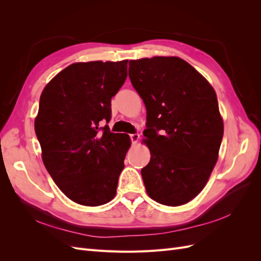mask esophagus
Returning a JSON list of instances; mask_svg holds the SVG:
<instances>
[{"mask_svg": "<svg viewBox=\"0 0 261 261\" xmlns=\"http://www.w3.org/2000/svg\"><path fill=\"white\" fill-rule=\"evenodd\" d=\"M129 138L132 140V143L135 144V143H137L138 139H139V134H130Z\"/></svg>", "mask_w": 261, "mask_h": 261, "instance_id": "esophagus-1", "label": "esophagus"}]
</instances>
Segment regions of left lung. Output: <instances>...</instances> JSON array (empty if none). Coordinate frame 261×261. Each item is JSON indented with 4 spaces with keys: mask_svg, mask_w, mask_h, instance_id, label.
Masks as SVG:
<instances>
[{
    "mask_svg": "<svg viewBox=\"0 0 261 261\" xmlns=\"http://www.w3.org/2000/svg\"><path fill=\"white\" fill-rule=\"evenodd\" d=\"M132 85L147 109L144 130L151 158L141 176L148 195L180 206L206 186L218 160L223 121L211 85L175 57L129 61Z\"/></svg>",
    "mask_w": 261,
    "mask_h": 261,
    "instance_id": "1",
    "label": "left lung"
}]
</instances>
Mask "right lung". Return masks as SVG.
I'll return each instance as SVG.
<instances>
[{"label": "right lung", "mask_w": 261, "mask_h": 261, "mask_svg": "<svg viewBox=\"0 0 261 261\" xmlns=\"http://www.w3.org/2000/svg\"><path fill=\"white\" fill-rule=\"evenodd\" d=\"M127 60L74 63L45 86L35 121L45 169L65 196L84 206L109 202L130 146L111 133V99L127 77ZM102 122L107 125L100 127Z\"/></svg>", "instance_id": "obj_1"}]
</instances>
